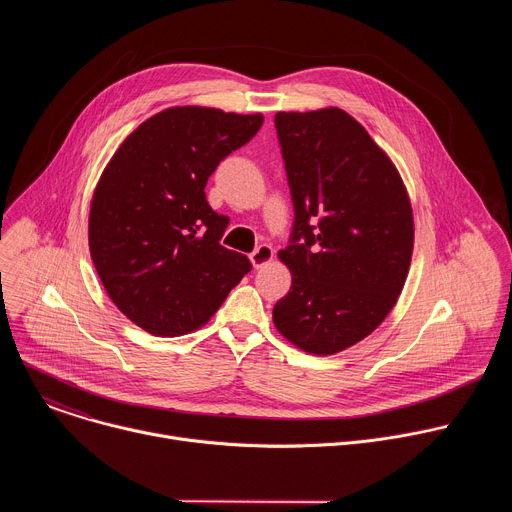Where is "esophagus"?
Wrapping results in <instances>:
<instances>
[{
	"instance_id": "1",
	"label": "esophagus",
	"mask_w": 512,
	"mask_h": 512,
	"mask_svg": "<svg viewBox=\"0 0 512 512\" xmlns=\"http://www.w3.org/2000/svg\"><path fill=\"white\" fill-rule=\"evenodd\" d=\"M269 261H273V247L267 245V243L259 245V247L251 253V263H253L255 269L265 267Z\"/></svg>"
}]
</instances>
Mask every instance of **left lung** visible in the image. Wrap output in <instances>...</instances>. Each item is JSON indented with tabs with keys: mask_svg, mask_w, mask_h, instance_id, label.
<instances>
[{
	"mask_svg": "<svg viewBox=\"0 0 512 512\" xmlns=\"http://www.w3.org/2000/svg\"><path fill=\"white\" fill-rule=\"evenodd\" d=\"M277 137L294 200L291 271L273 308L279 334L328 356L367 338L389 316L413 255V210L391 158L338 107L279 111Z\"/></svg>",
	"mask_w": 512,
	"mask_h": 512,
	"instance_id": "1",
	"label": "left lung"
}]
</instances>
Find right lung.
<instances>
[{"label": "right lung", "mask_w": 512, "mask_h": 512, "mask_svg": "<svg viewBox=\"0 0 512 512\" xmlns=\"http://www.w3.org/2000/svg\"><path fill=\"white\" fill-rule=\"evenodd\" d=\"M263 125V115L170 107L131 131L91 200L89 249L111 302L139 328L172 338L198 330L251 271L223 247L206 180Z\"/></svg>", "instance_id": "obj_1"}]
</instances>
